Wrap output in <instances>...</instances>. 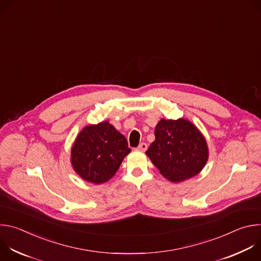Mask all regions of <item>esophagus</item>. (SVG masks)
Here are the masks:
<instances>
[{
    "label": "esophagus",
    "instance_id": "34e87169",
    "mask_svg": "<svg viewBox=\"0 0 261 261\" xmlns=\"http://www.w3.org/2000/svg\"><path fill=\"white\" fill-rule=\"evenodd\" d=\"M147 148V144L145 142H141L139 145H138V150H141V151H145Z\"/></svg>",
    "mask_w": 261,
    "mask_h": 261
}]
</instances>
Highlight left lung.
Returning a JSON list of instances; mask_svg holds the SVG:
<instances>
[{"instance_id":"left-lung-1","label":"left lung","mask_w":261,"mask_h":261,"mask_svg":"<svg viewBox=\"0 0 261 261\" xmlns=\"http://www.w3.org/2000/svg\"><path fill=\"white\" fill-rule=\"evenodd\" d=\"M155 136L145 154L167 179L182 181L204 167L208 157L206 141L191 122L162 119Z\"/></svg>"}]
</instances>
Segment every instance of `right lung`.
<instances>
[{"mask_svg":"<svg viewBox=\"0 0 261 261\" xmlns=\"http://www.w3.org/2000/svg\"><path fill=\"white\" fill-rule=\"evenodd\" d=\"M130 152L126 137L108 122H102L79 134L71 150V163L85 180L102 184L116 174Z\"/></svg>","mask_w":261,"mask_h":261,"instance_id":"1","label":"right lung"}]
</instances>
